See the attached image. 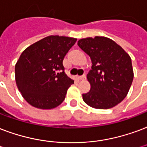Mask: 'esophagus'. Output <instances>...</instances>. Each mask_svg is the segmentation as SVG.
<instances>
[{
	"label": "esophagus",
	"mask_w": 147,
	"mask_h": 147,
	"mask_svg": "<svg viewBox=\"0 0 147 147\" xmlns=\"http://www.w3.org/2000/svg\"><path fill=\"white\" fill-rule=\"evenodd\" d=\"M86 74H84L82 76L78 77V79H79V80H84V79H86Z\"/></svg>",
	"instance_id": "obj_1"
}]
</instances>
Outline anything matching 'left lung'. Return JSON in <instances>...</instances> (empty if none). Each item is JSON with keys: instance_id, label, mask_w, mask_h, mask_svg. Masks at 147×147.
<instances>
[{"instance_id": "left-lung-1", "label": "left lung", "mask_w": 147, "mask_h": 147, "mask_svg": "<svg viewBox=\"0 0 147 147\" xmlns=\"http://www.w3.org/2000/svg\"><path fill=\"white\" fill-rule=\"evenodd\" d=\"M78 46L90 56L87 74L90 90L82 94L86 104L96 109H109L123 100L133 80L131 60L115 41L104 36L81 39Z\"/></svg>"}]
</instances>
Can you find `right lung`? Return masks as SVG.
<instances>
[{
    "label": "right lung",
    "instance_id": "add662e5",
    "mask_svg": "<svg viewBox=\"0 0 147 147\" xmlns=\"http://www.w3.org/2000/svg\"><path fill=\"white\" fill-rule=\"evenodd\" d=\"M77 39L50 36L27 47L16 65V81L33 107L52 109L62 103L74 81L65 74L63 60Z\"/></svg>",
    "mask_w": 147,
    "mask_h": 147
}]
</instances>
